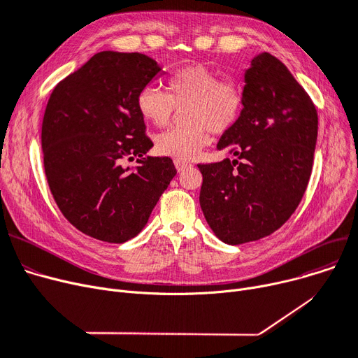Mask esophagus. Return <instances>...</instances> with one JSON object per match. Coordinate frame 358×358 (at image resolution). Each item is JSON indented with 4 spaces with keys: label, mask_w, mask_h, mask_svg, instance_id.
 I'll list each match as a JSON object with an SVG mask.
<instances>
[{
    "label": "esophagus",
    "mask_w": 358,
    "mask_h": 358,
    "mask_svg": "<svg viewBox=\"0 0 358 358\" xmlns=\"http://www.w3.org/2000/svg\"><path fill=\"white\" fill-rule=\"evenodd\" d=\"M174 164H176V166H177V171H178V173H180V171H184V169H187V168H190V166H192V162L181 161V159H176V161H174Z\"/></svg>",
    "instance_id": "obj_1"
}]
</instances>
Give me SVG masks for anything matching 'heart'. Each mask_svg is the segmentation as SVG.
<instances>
[{
	"instance_id": "1",
	"label": "heart",
	"mask_w": 358,
	"mask_h": 358,
	"mask_svg": "<svg viewBox=\"0 0 358 358\" xmlns=\"http://www.w3.org/2000/svg\"><path fill=\"white\" fill-rule=\"evenodd\" d=\"M182 107L187 124L158 135L155 148L161 155L185 161L209 145L210 131L227 134L238 123L245 92L238 81L222 80L217 71L203 64H190L168 75L165 91L148 85L136 97L141 117L155 127L168 126Z\"/></svg>"
}]
</instances>
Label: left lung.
Segmentation results:
<instances>
[{
  "label": "left lung",
  "instance_id": "left-lung-1",
  "mask_svg": "<svg viewBox=\"0 0 358 358\" xmlns=\"http://www.w3.org/2000/svg\"><path fill=\"white\" fill-rule=\"evenodd\" d=\"M245 107L217 149L236 158L199 164L200 206L229 245L280 229L302 200L312 173L317 111L275 56L264 52L245 72Z\"/></svg>",
  "mask_w": 358,
  "mask_h": 358
}]
</instances>
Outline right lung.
Returning a JSON list of instances; mask_svg holds the SVG:
<instances>
[{
    "label": "right lung",
    "instance_id": "right-lung-1",
    "mask_svg": "<svg viewBox=\"0 0 358 358\" xmlns=\"http://www.w3.org/2000/svg\"><path fill=\"white\" fill-rule=\"evenodd\" d=\"M161 71L142 53L104 50L50 94L42 149L46 180L59 210L83 234L110 243L136 236L177 174L152 148L136 108L139 91ZM139 157L129 172L122 164Z\"/></svg>",
    "mask_w": 358,
    "mask_h": 358
}]
</instances>
